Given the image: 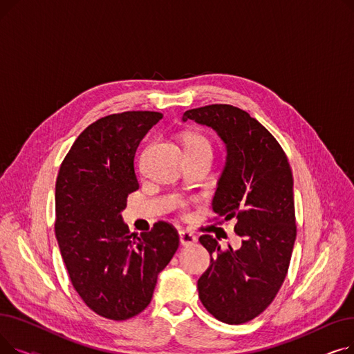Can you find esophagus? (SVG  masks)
<instances>
[{
  "instance_id": "esophagus-1",
  "label": "esophagus",
  "mask_w": 354,
  "mask_h": 354,
  "mask_svg": "<svg viewBox=\"0 0 354 354\" xmlns=\"http://www.w3.org/2000/svg\"><path fill=\"white\" fill-rule=\"evenodd\" d=\"M179 241L183 247H191L196 243V236L189 231H180L179 232Z\"/></svg>"
}]
</instances>
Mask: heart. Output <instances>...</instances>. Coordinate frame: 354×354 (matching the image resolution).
Wrapping results in <instances>:
<instances>
[{"label":"heart","mask_w":354,"mask_h":354,"mask_svg":"<svg viewBox=\"0 0 354 354\" xmlns=\"http://www.w3.org/2000/svg\"><path fill=\"white\" fill-rule=\"evenodd\" d=\"M185 145H187V152H208L212 153V147L211 143L207 138H203L202 135L198 133H191L187 138H185Z\"/></svg>","instance_id":"obj_1"}]
</instances>
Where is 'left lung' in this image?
<instances>
[{
	"mask_svg": "<svg viewBox=\"0 0 354 354\" xmlns=\"http://www.w3.org/2000/svg\"><path fill=\"white\" fill-rule=\"evenodd\" d=\"M182 120L212 127L225 143L212 209L222 221L235 219L243 238L238 250H222L208 234L199 238L211 255L199 299L219 322L247 323L272 303L288 271L297 235L291 167L280 143L245 110L209 104L187 110Z\"/></svg>",
	"mask_w": 354,
	"mask_h": 354,
	"instance_id": "8db88e82",
	"label": "left lung"
}]
</instances>
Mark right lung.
I'll return each mask as SVG.
<instances>
[{
    "instance_id": "1",
    "label": "right lung",
    "mask_w": 354,
    "mask_h": 354,
    "mask_svg": "<svg viewBox=\"0 0 354 354\" xmlns=\"http://www.w3.org/2000/svg\"><path fill=\"white\" fill-rule=\"evenodd\" d=\"M163 118L123 111L87 126L66 155L55 180V238L71 284L102 317L127 320L152 300L159 272L179 247L178 231L159 221L130 234L120 212L139 189L135 153Z\"/></svg>"
}]
</instances>
